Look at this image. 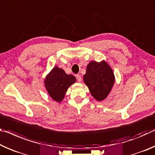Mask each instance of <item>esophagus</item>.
I'll use <instances>...</instances> for the list:
<instances>
[{
    "instance_id": "obj_1",
    "label": "esophagus",
    "mask_w": 155,
    "mask_h": 155,
    "mask_svg": "<svg viewBox=\"0 0 155 155\" xmlns=\"http://www.w3.org/2000/svg\"><path fill=\"white\" fill-rule=\"evenodd\" d=\"M76 77H77V79L78 82L81 81V77L79 74H77L76 75Z\"/></svg>"
}]
</instances>
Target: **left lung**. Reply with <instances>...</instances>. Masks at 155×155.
<instances>
[{
  "label": "left lung",
  "instance_id": "obj_1",
  "mask_svg": "<svg viewBox=\"0 0 155 155\" xmlns=\"http://www.w3.org/2000/svg\"><path fill=\"white\" fill-rule=\"evenodd\" d=\"M83 81L91 94L98 101H102L111 92L115 81L112 69L105 62L91 61L87 65Z\"/></svg>",
  "mask_w": 155,
  "mask_h": 155
}]
</instances>
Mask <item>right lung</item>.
Instances as JSON below:
<instances>
[{
    "instance_id": "add662e5",
    "label": "right lung",
    "mask_w": 155,
    "mask_h": 155,
    "mask_svg": "<svg viewBox=\"0 0 155 155\" xmlns=\"http://www.w3.org/2000/svg\"><path fill=\"white\" fill-rule=\"evenodd\" d=\"M76 81L75 77L72 74H67L63 69L56 66L46 76L44 83L51 99L60 103L64 99L69 87Z\"/></svg>"
}]
</instances>
